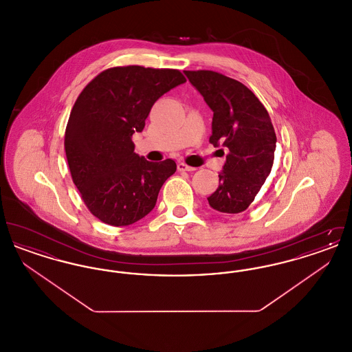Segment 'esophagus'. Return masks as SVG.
Instances as JSON below:
<instances>
[{
    "instance_id": "esophagus-1",
    "label": "esophagus",
    "mask_w": 352,
    "mask_h": 352,
    "mask_svg": "<svg viewBox=\"0 0 352 352\" xmlns=\"http://www.w3.org/2000/svg\"><path fill=\"white\" fill-rule=\"evenodd\" d=\"M178 170H179V171H194V170H197V168H192V166H188V165H186L184 162H179V164H178Z\"/></svg>"
}]
</instances>
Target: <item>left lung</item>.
Here are the masks:
<instances>
[{
    "mask_svg": "<svg viewBox=\"0 0 352 352\" xmlns=\"http://www.w3.org/2000/svg\"><path fill=\"white\" fill-rule=\"evenodd\" d=\"M184 75L214 112L210 142L228 151L208 203L223 214L243 212L265 184L274 161L277 137L268 111L248 87L217 71Z\"/></svg>",
    "mask_w": 352,
    "mask_h": 352,
    "instance_id": "left-lung-1",
    "label": "left lung"
}]
</instances>
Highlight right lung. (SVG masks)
<instances>
[{
    "instance_id": "right-lung-1",
    "label": "right lung",
    "mask_w": 352,
    "mask_h": 352,
    "mask_svg": "<svg viewBox=\"0 0 352 352\" xmlns=\"http://www.w3.org/2000/svg\"><path fill=\"white\" fill-rule=\"evenodd\" d=\"M179 69L122 66L104 69L75 101L65 133L72 181L89 212L121 227L146 217L177 170L173 160L149 162L134 153L151 107L184 83Z\"/></svg>"
}]
</instances>
